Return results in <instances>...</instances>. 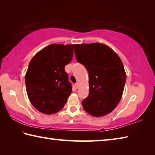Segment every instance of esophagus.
<instances>
[{
  "instance_id": "34e87169",
  "label": "esophagus",
  "mask_w": 155,
  "mask_h": 155,
  "mask_svg": "<svg viewBox=\"0 0 155 155\" xmlns=\"http://www.w3.org/2000/svg\"><path fill=\"white\" fill-rule=\"evenodd\" d=\"M75 87H76V88H78V83H75Z\"/></svg>"
}]
</instances>
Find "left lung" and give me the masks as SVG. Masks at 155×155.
I'll return each instance as SVG.
<instances>
[{
  "mask_svg": "<svg viewBox=\"0 0 155 155\" xmlns=\"http://www.w3.org/2000/svg\"><path fill=\"white\" fill-rule=\"evenodd\" d=\"M76 59L89 74V95L82 101L83 109L94 117L111 113L122 98L127 79L119 56L105 44H75Z\"/></svg>",
  "mask_w": 155,
  "mask_h": 155,
  "instance_id": "1",
  "label": "left lung"
}]
</instances>
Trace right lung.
Returning a JSON list of instances; mask_svg holds the SVG:
<instances>
[{
  "label": "right lung",
  "instance_id": "add662e5",
  "mask_svg": "<svg viewBox=\"0 0 155 155\" xmlns=\"http://www.w3.org/2000/svg\"><path fill=\"white\" fill-rule=\"evenodd\" d=\"M74 47L51 44L31 60L25 75L27 93L33 106L42 114L59 111L72 92L64 68L72 61Z\"/></svg>",
  "mask_w": 155,
  "mask_h": 155
}]
</instances>
